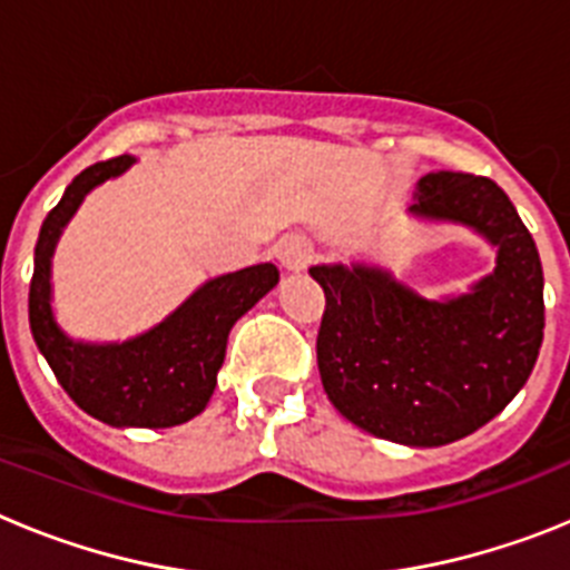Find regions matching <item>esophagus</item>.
Masks as SVG:
<instances>
[{
    "label": "esophagus",
    "mask_w": 570,
    "mask_h": 570,
    "mask_svg": "<svg viewBox=\"0 0 570 570\" xmlns=\"http://www.w3.org/2000/svg\"><path fill=\"white\" fill-rule=\"evenodd\" d=\"M276 259L282 262V268L288 271H305L314 262V242L302 234H291L276 245Z\"/></svg>",
    "instance_id": "esophagus-1"
}]
</instances>
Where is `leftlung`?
<instances>
[{
  "label": "left lung",
  "instance_id": "1",
  "mask_svg": "<svg viewBox=\"0 0 570 570\" xmlns=\"http://www.w3.org/2000/svg\"><path fill=\"white\" fill-rule=\"evenodd\" d=\"M411 210L485 234L497 271L451 302H428L380 268L320 265L316 365L345 420L380 440L434 448L491 422L540 356L546 302L531 230L488 176L428 174Z\"/></svg>",
  "mask_w": 570,
  "mask_h": 570
}]
</instances>
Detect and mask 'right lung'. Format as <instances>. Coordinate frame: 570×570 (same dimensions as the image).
Wrapping results in <instances>:
<instances>
[{"label": "right lung", "mask_w": 570, "mask_h": 570, "mask_svg": "<svg viewBox=\"0 0 570 570\" xmlns=\"http://www.w3.org/2000/svg\"><path fill=\"white\" fill-rule=\"evenodd\" d=\"M130 163V156H114L85 168L68 185L57 208L45 216L28 294L30 334L65 394L85 414L116 428H170L203 414L234 322L274 288L279 271L265 262L210 279L159 328L122 345L70 342L50 314L53 245L82 196L94 185L122 174Z\"/></svg>", "instance_id": "obj_1"}]
</instances>
